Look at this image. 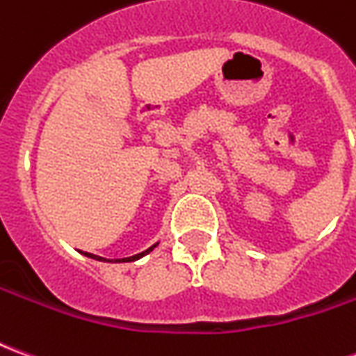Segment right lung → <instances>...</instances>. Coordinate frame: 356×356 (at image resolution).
Returning a JSON list of instances; mask_svg holds the SVG:
<instances>
[{"label":"right lung","mask_w":356,"mask_h":356,"mask_svg":"<svg viewBox=\"0 0 356 356\" xmlns=\"http://www.w3.org/2000/svg\"><path fill=\"white\" fill-rule=\"evenodd\" d=\"M156 248V244L154 246H150L148 248V250H145V252H140V254H137V255H131V257H125V259H122V261H135V259H139V257H143V255H147L148 252H152V250H154ZM88 255V257H93V259H101V261H104V259H102V257H99V255H93V254H86ZM118 261H120V259H118ZM120 261V263H122Z\"/></svg>","instance_id":"1"}]
</instances>
